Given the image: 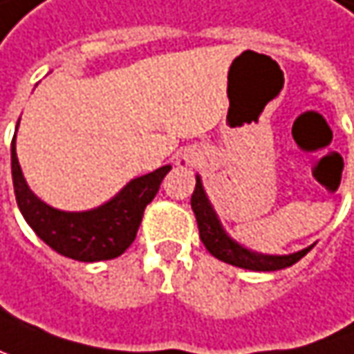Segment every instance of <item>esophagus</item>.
Returning <instances> with one entry per match:
<instances>
[{
	"instance_id": "1",
	"label": "esophagus",
	"mask_w": 354,
	"mask_h": 354,
	"mask_svg": "<svg viewBox=\"0 0 354 354\" xmlns=\"http://www.w3.org/2000/svg\"><path fill=\"white\" fill-rule=\"evenodd\" d=\"M194 160H196L194 152H184V154L178 156V164H180V166H192Z\"/></svg>"
}]
</instances>
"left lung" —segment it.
Listing matches in <instances>:
<instances>
[{"label":"left lung","instance_id":"obj_1","mask_svg":"<svg viewBox=\"0 0 354 354\" xmlns=\"http://www.w3.org/2000/svg\"><path fill=\"white\" fill-rule=\"evenodd\" d=\"M190 204H192V210H194V216H196L200 240L206 246V250L212 257H216L222 262H228L232 266L248 268V270H260V272L281 270V268L292 266L295 262H299L313 248V246H308V248H302V250L292 252V254L272 257V254H259V252H252V250L240 246L239 242L230 239L226 234V230L222 228L218 216H216L210 200L204 192L200 176H196V188L192 192Z\"/></svg>","mask_w":354,"mask_h":354}]
</instances>
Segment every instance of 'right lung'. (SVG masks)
Listing matches in <instances>:
<instances>
[{
  "label": "right lung",
  "instance_id": "1",
  "mask_svg": "<svg viewBox=\"0 0 354 354\" xmlns=\"http://www.w3.org/2000/svg\"><path fill=\"white\" fill-rule=\"evenodd\" d=\"M170 170L172 166H162L150 174L134 178L112 200L94 210L66 212L48 206L30 190L15 154V136L11 140L13 190L24 218L57 254L80 262L110 260L126 252L134 242L146 206L154 200Z\"/></svg>",
  "mask_w": 354,
  "mask_h": 354
}]
</instances>
